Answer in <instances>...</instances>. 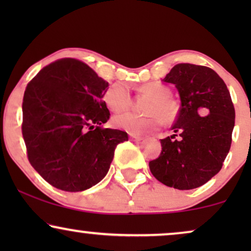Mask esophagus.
<instances>
[{
	"mask_svg": "<svg viewBox=\"0 0 251 251\" xmlns=\"http://www.w3.org/2000/svg\"><path fill=\"white\" fill-rule=\"evenodd\" d=\"M130 137H131L132 140H137V142H140V140L144 139L143 136L140 135H136V133H130Z\"/></svg>",
	"mask_w": 251,
	"mask_h": 251,
	"instance_id": "1",
	"label": "esophagus"
}]
</instances>
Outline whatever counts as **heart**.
I'll return each mask as SVG.
<instances>
[{"instance_id": "heart-1", "label": "heart", "mask_w": 251, "mask_h": 251, "mask_svg": "<svg viewBox=\"0 0 251 251\" xmlns=\"http://www.w3.org/2000/svg\"><path fill=\"white\" fill-rule=\"evenodd\" d=\"M139 92L151 97L145 109L149 115L138 116L130 112L120 113L112 120L115 128L131 133H143L159 128L162 120L167 123L176 120L178 106L173 99H170L171 91L167 85L159 82H149L140 85ZM104 100L108 108L114 112L126 109L131 104L129 87L122 82L109 85L104 95Z\"/></svg>"}]
</instances>
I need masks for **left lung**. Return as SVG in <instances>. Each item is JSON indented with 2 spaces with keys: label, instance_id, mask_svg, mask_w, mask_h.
Masks as SVG:
<instances>
[{
  "label": "left lung",
  "instance_id": "left-lung-1",
  "mask_svg": "<svg viewBox=\"0 0 251 251\" xmlns=\"http://www.w3.org/2000/svg\"><path fill=\"white\" fill-rule=\"evenodd\" d=\"M162 81L175 84L181 104L171 126L175 135L161 139L162 151L150 161V170L167 186L193 190L222 169L232 143L234 106L225 82L207 66L177 64Z\"/></svg>",
  "mask_w": 251,
  "mask_h": 251
}]
</instances>
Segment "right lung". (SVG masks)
<instances>
[{
    "instance_id": "1",
    "label": "right lung",
    "mask_w": 251,
    "mask_h": 251,
    "mask_svg": "<svg viewBox=\"0 0 251 251\" xmlns=\"http://www.w3.org/2000/svg\"><path fill=\"white\" fill-rule=\"evenodd\" d=\"M108 82L74 58L43 67L27 84L22 132L32 167L53 187L88 190L106 176L128 133L102 128Z\"/></svg>"
}]
</instances>
